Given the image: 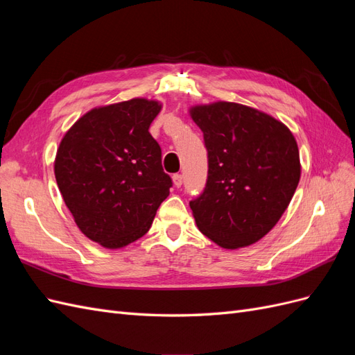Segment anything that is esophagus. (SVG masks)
<instances>
[{
    "mask_svg": "<svg viewBox=\"0 0 355 355\" xmlns=\"http://www.w3.org/2000/svg\"><path fill=\"white\" fill-rule=\"evenodd\" d=\"M173 185L176 187V188H180V185H182V182H184V179H182V175H179V173H176V175H173Z\"/></svg>",
    "mask_w": 355,
    "mask_h": 355,
    "instance_id": "obj_1",
    "label": "esophagus"
}]
</instances>
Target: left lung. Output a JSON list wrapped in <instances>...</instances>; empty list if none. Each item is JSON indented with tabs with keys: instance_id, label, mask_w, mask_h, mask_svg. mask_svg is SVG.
Segmentation results:
<instances>
[{
	"instance_id": "obj_1",
	"label": "left lung",
	"mask_w": 355,
	"mask_h": 355,
	"mask_svg": "<svg viewBox=\"0 0 355 355\" xmlns=\"http://www.w3.org/2000/svg\"><path fill=\"white\" fill-rule=\"evenodd\" d=\"M209 176L189 202L198 230L223 249L259 241L280 220L300 179L296 139L270 114L241 103L194 105Z\"/></svg>"
}]
</instances>
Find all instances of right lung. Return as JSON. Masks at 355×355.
I'll return each instance as SVG.
<instances>
[{
	"label": "right lung",
	"mask_w": 355,
	"mask_h": 355,
	"mask_svg": "<svg viewBox=\"0 0 355 355\" xmlns=\"http://www.w3.org/2000/svg\"><path fill=\"white\" fill-rule=\"evenodd\" d=\"M163 103L145 98L96 106L62 137L55 158L60 194L80 231L121 249L149 231L171 179L149 125Z\"/></svg>",
	"instance_id": "1"
}]
</instances>
